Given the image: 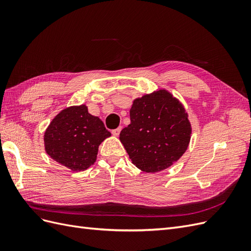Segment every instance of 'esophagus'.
<instances>
[{
  "mask_svg": "<svg viewBox=\"0 0 251 251\" xmlns=\"http://www.w3.org/2000/svg\"><path fill=\"white\" fill-rule=\"evenodd\" d=\"M120 131H121V127L119 126V127H117V128H115V130H113L112 131V134L115 136V137H117V136L119 135V133H120Z\"/></svg>",
  "mask_w": 251,
  "mask_h": 251,
  "instance_id": "esophagus-1",
  "label": "esophagus"
}]
</instances>
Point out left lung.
<instances>
[{
  "label": "left lung",
  "mask_w": 251,
  "mask_h": 251,
  "mask_svg": "<svg viewBox=\"0 0 251 251\" xmlns=\"http://www.w3.org/2000/svg\"><path fill=\"white\" fill-rule=\"evenodd\" d=\"M131 124L119 139L139 170L157 173L170 168L185 153L192 136L188 114L170 91L159 89L135 98Z\"/></svg>",
  "instance_id": "8db88e82"
}]
</instances>
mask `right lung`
I'll use <instances>...</instances> for the list:
<instances>
[{
    "instance_id": "add662e5",
    "label": "right lung",
    "mask_w": 251,
    "mask_h": 251,
    "mask_svg": "<svg viewBox=\"0 0 251 251\" xmlns=\"http://www.w3.org/2000/svg\"><path fill=\"white\" fill-rule=\"evenodd\" d=\"M111 136L102 121L86 104L72 105L51 120L44 134L46 153L72 172L89 169L96 161L98 147Z\"/></svg>"
}]
</instances>
